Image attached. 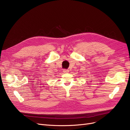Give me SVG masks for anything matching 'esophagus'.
I'll return each mask as SVG.
<instances>
[{
  "mask_svg": "<svg viewBox=\"0 0 130 130\" xmlns=\"http://www.w3.org/2000/svg\"><path fill=\"white\" fill-rule=\"evenodd\" d=\"M63 73H68L69 72V70L68 69H63Z\"/></svg>",
  "mask_w": 130,
  "mask_h": 130,
  "instance_id": "34e87169",
  "label": "esophagus"
}]
</instances>
